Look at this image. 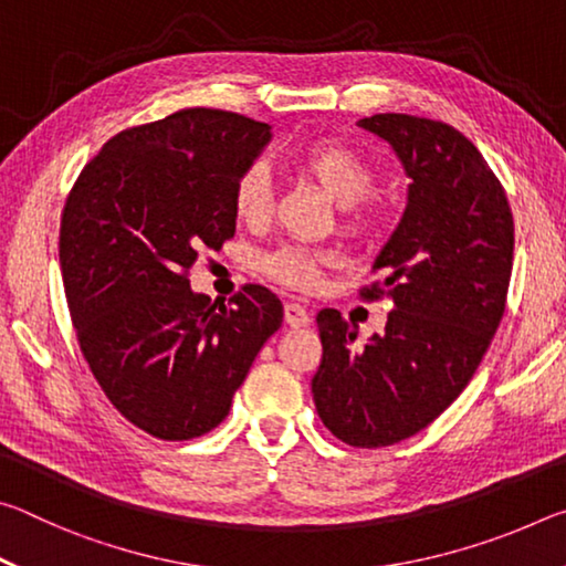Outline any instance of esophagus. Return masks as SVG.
<instances>
[{"mask_svg": "<svg viewBox=\"0 0 566 566\" xmlns=\"http://www.w3.org/2000/svg\"><path fill=\"white\" fill-rule=\"evenodd\" d=\"M284 322L290 324L292 329L306 327V324H310V312H306L302 304H296V302H286V304H284Z\"/></svg>", "mask_w": 566, "mask_h": 566, "instance_id": "34e87169", "label": "esophagus"}]
</instances>
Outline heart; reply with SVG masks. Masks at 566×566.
<instances>
[{
    "mask_svg": "<svg viewBox=\"0 0 566 566\" xmlns=\"http://www.w3.org/2000/svg\"><path fill=\"white\" fill-rule=\"evenodd\" d=\"M296 167L304 177L322 187L334 202L342 205L344 222L352 229H364L369 222V209L364 197L371 189V167L359 151L342 145V142H317L310 145L296 157ZM234 212L242 222H262L272 209V189L262 167H249L234 181L232 191ZM329 262L324 252L304 247H282L264 256V272L274 276L276 282L294 290H312L317 286L322 266Z\"/></svg>",
    "mask_w": 566,
    "mask_h": 566,
    "instance_id": "heart-1",
    "label": "heart"
}]
</instances>
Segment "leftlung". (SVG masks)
Returning a JSON list of instances; mask_svg holds the SVG:
<instances>
[{
	"label": "left lung",
	"mask_w": 566,
	"mask_h": 566,
	"mask_svg": "<svg viewBox=\"0 0 566 566\" xmlns=\"http://www.w3.org/2000/svg\"><path fill=\"white\" fill-rule=\"evenodd\" d=\"M395 151L409 177L407 207L371 270L387 294V327L357 347V329L322 310V364L312 379L324 427L375 449L417 434L474 377L500 327L512 276L514 219L479 149L444 122L375 114L357 122Z\"/></svg>",
	"instance_id": "obj_1"
}]
</instances>
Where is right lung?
<instances>
[{
    "label": "right lung",
    "mask_w": 566,
    "mask_h": 566,
    "mask_svg": "<svg viewBox=\"0 0 566 566\" xmlns=\"http://www.w3.org/2000/svg\"><path fill=\"white\" fill-rule=\"evenodd\" d=\"M272 127L181 109L112 137L70 191L60 229L64 294L84 359L134 427L167 442L229 415L282 302L247 284L229 304L189 286L205 247L234 237V181Z\"/></svg>",
    "instance_id": "add662e5"
}]
</instances>
